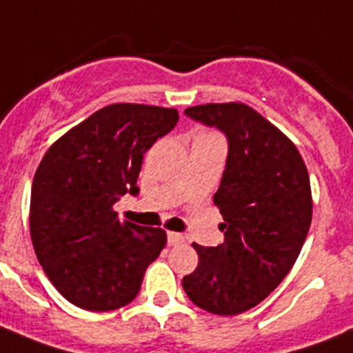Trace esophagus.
<instances>
[{"label": "esophagus", "mask_w": 353, "mask_h": 353, "mask_svg": "<svg viewBox=\"0 0 353 353\" xmlns=\"http://www.w3.org/2000/svg\"><path fill=\"white\" fill-rule=\"evenodd\" d=\"M167 238H168V245H179L185 241V236L179 234V232H168Z\"/></svg>", "instance_id": "obj_1"}]
</instances>
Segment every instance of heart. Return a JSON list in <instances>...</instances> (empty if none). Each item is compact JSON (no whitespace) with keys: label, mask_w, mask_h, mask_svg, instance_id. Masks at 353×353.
I'll return each mask as SVG.
<instances>
[{"label":"heart","mask_w":353,"mask_h":353,"mask_svg":"<svg viewBox=\"0 0 353 353\" xmlns=\"http://www.w3.org/2000/svg\"><path fill=\"white\" fill-rule=\"evenodd\" d=\"M202 137H214V134H211V133H201L197 137V139H202Z\"/></svg>","instance_id":"b5f03b06"}]
</instances>
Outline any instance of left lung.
<instances>
[{
    "label": "left lung",
    "instance_id": "left-lung-1",
    "mask_svg": "<svg viewBox=\"0 0 353 353\" xmlns=\"http://www.w3.org/2000/svg\"><path fill=\"white\" fill-rule=\"evenodd\" d=\"M185 115L222 131L229 152L213 197L225 238L194 243L199 265L183 288L204 311L232 316L263 302L295 265L312 216L309 174L295 143L247 104H201Z\"/></svg>",
    "mask_w": 353,
    "mask_h": 353
}]
</instances>
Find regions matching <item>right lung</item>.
<instances>
[{
	"instance_id": "right-lung-1",
	"label": "right lung",
	"mask_w": 353,
	"mask_h": 353,
	"mask_svg": "<svg viewBox=\"0 0 353 353\" xmlns=\"http://www.w3.org/2000/svg\"><path fill=\"white\" fill-rule=\"evenodd\" d=\"M174 108L117 103L58 139L32 185L30 232L46 275L70 304L113 311L139 295L167 232L121 222L113 204L139 194L143 154L174 130Z\"/></svg>"
}]
</instances>
